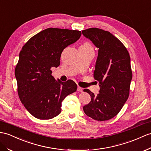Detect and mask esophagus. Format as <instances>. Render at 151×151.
I'll list each match as a JSON object with an SVG mask.
<instances>
[{
	"mask_svg": "<svg viewBox=\"0 0 151 151\" xmlns=\"http://www.w3.org/2000/svg\"><path fill=\"white\" fill-rule=\"evenodd\" d=\"M83 90V88L80 87V86H78V91H79V92H82Z\"/></svg>",
	"mask_w": 151,
	"mask_h": 151,
	"instance_id": "obj_1",
	"label": "esophagus"
}]
</instances>
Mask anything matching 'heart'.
<instances>
[{
    "mask_svg": "<svg viewBox=\"0 0 151 151\" xmlns=\"http://www.w3.org/2000/svg\"><path fill=\"white\" fill-rule=\"evenodd\" d=\"M81 46H83V47H90V48H92V47H91V44H90L89 42H84Z\"/></svg>",
    "mask_w": 151,
    "mask_h": 151,
    "instance_id": "b5f03b06",
    "label": "heart"
}]
</instances>
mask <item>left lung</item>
Masks as SVG:
<instances>
[{
  "label": "left lung",
  "mask_w": 151,
  "mask_h": 151,
  "mask_svg": "<svg viewBox=\"0 0 151 151\" xmlns=\"http://www.w3.org/2000/svg\"><path fill=\"white\" fill-rule=\"evenodd\" d=\"M82 32L99 48L93 76L101 86L97 95L88 89L83 90L91 96V101L83 110L95 120H108L120 112L129 95L133 77L129 54L124 44L109 31L92 27Z\"/></svg>",
  "instance_id": "obj_1"
}]
</instances>
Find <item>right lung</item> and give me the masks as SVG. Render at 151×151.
I'll return each mask as SVG.
<instances>
[{
	"mask_svg": "<svg viewBox=\"0 0 151 151\" xmlns=\"http://www.w3.org/2000/svg\"><path fill=\"white\" fill-rule=\"evenodd\" d=\"M81 31L48 28L33 36L22 48L14 70L18 97L31 115L49 120L61 111V102L75 92L77 84L72 80L57 81L52 67L60 65L64 49L78 40Z\"/></svg>",
	"mask_w": 151,
	"mask_h": 151,
	"instance_id": "right-lung-1",
	"label": "right lung"
}]
</instances>
